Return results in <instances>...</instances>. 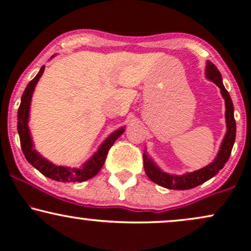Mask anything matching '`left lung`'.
I'll list each match as a JSON object with an SVG mask.
<instances>
[{"instance_id": "8db88e82", "label": "left lung", "mask_w": 251, "mask_h": 251, "mask_svg": "<svg viewBox=\"0 0 251 251\" xmlns=\"http://www.w3.org/2000/svg\"><path fill=\"white\" fill-rule=\"evenodd\" d=\"M205 75L209 80L216 83L221 89L222 97L226 100V133L224 135L223 142L221 144L220 152H218L217 157L215 160L205 168L197 170L194 172H188L185 175L177 176V175H170L166 174L155 165L153 160L149 157L148 154H143L144 159V169H145L146 175L153 183L158 185L163 186L166 189H174V190H189L194 189L196 186L201 185V184L205 183L210 178L215 177L218 174L220 170L223 169L226 163L229 159L230 154H231L232 146H234L235 138H236V122L234 118V105H232L231 98L229 96V92L224 87L223 81H222V75L220 71L212 62L206 61L205 68Z\"/></svg>"}]
</instances>
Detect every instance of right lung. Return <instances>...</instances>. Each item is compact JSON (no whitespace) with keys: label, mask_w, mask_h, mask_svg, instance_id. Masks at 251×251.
<instances>
[{"label":"right lung","mask_w":251,"mask_h":251,"mask_svg":"<svg viewBox=\"0 0 251 251\" xmlns=\"http://www.w3.org/2000/svg\"><path fill=\"white\" fill-rule=\"evenodd\" d=\"M53 57V56H51ZM45 66H42L37 75L34 77L31 81L28 83L25 87L24 94L21 98V103H20L19 112H17V132L20 135V142H21V149L24 152L25 159L30 163L34 168L39 170L40 172L46 177L50 178L53 180L63 181V183H75V181H85L89 178L97 176L98 172L102 168L105 163L106 157L109 149L112 148L114 142L124 133V127L117 129L113 133L109 134L107 139L103 142L98 151L92 155L91 159L86 162L80 168H67V166H59L55 164L50 163L46 158H43L39 152L34 149L33 140L30 137V131L28 127V119H29V108L33 92L40 77L42 76Z\"/></svg>","instance_id":"1"}]
</instances>
